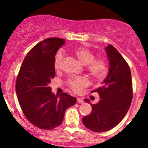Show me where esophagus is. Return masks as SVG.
Masks as SVG:
<instances>
[{
	"label": "esophagus",
	"instance_id": "34e87169",
	"mask_svg": "<svg viewBox=\"0 0 148 148\" xmlns=\"http://www.w3.org/2000/svg\"><path fill=\"white\" fill-rule=\"evenodd\" d=\"M77 102H79L80 103H83L84 102V101L82 98H77Z\"/></svg>",
	"mask_w": 148,
	"mask_h": 148
}]
</instances>
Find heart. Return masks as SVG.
I'll use <instances>...</instances> for the list:
<instances>
[{
	"label": "heart",
	"instance_id": "obj_1",
	"mask_svg": "<svg viewBox=\"0 0 148 148\" xmlns=\"http://www.w3.org/2000/svg\"><path fill=\"white\" fill-rule=\"evenodd\" d=\"M74 54L81 64H88V71L92 76L96 78H101L106 74L107 72V62L103 58L95 59V55L90 50L84 47H79L74 49ZM64 58V53L59 50L56 53L53 60L54 69L56 71L60 70L62 67V62ZM89 84V81L86 77H79L69 81L70 88L74 91L80 92L83 88Z\"/></svg>",
	"mask_w": 148,
	"mask_h": 148
}]
</instances>
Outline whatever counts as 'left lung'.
I'll use <instances>...</instances> for the list:
<instances>
[{
	"label": "left lung",
	"mask_w": 148,
	"mask_h": 148,
	"mask_svg": "<svg viewBox=\"0 0 148 148\" xmlns=\"http://www.w3.org/2000/svg\"><path fill=\"white\" fill-rule=\"evenodd\" d=\"M109 69L101 86L95 90L99 101L92 106L90 114L83 118V123L95 132H106L118 125L127 114L132 101V74L128 64L115 47L105 48ZM90 103V100L85 99Z\"/></svg>",
	"instance_id": "obj_1"
}]
</instances>
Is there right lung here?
Listing matches in <instances>:
<instances>
[{
  "label": "right lung",
  "mask_w": 148,
  "mask_h": 148,
  "mask_svg": "<svg viewBox=\"0 0 148 148\" xmlns=\"http://www.w3.org/2000/svg\"><path fill=\"white\" fill-rule=\"evenodd\" d=\"M65 43L48 38L33 47L23 60L16 82V93L23 114L30 123L50 130L61 125L65 111L76 102L67 93L54 95L49 84L56 76L54 56Z\"/></svg>",
  "instance_id": "1"
}]
</instances>
